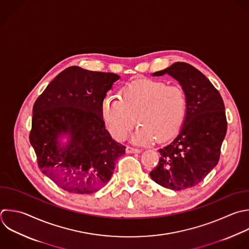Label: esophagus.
Wrapping results in <instances>:
<instances>
[{"instance_id": "obj_1", "label": "esophagus", "mask_w": 249, "mask_h": 249, "mask_svg": "<svg viewBox=\"0 0 249 249\" xmlns=\"http://www.w3.org/2000/svg\"><path fill=\"white\" fill-rule=\"evenodd\" d=\"M125 151H126V153H128V154H132V153H140V150H139V149L134 148V147H131V146H126Z\"/></svg>"}]
</instances>
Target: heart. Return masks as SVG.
<instances>
[{
    "mask_svg": "<svg viewBox=\"0 0 249 249\" xmlns=\"http://www.w3.org/2000/svg\"><path fill=\"white\" fill-rule=\"evenodd\" d=\"M187 112V96L179 86L155 80H138L122 89V98L107 95L102 117L112 136L123 140L136 123L140 125L132 141L147 144L155 139L166 142L180 130Z\"/></svg>",
    "mask_w": 249,
    "mask_h": 249,
    "instance_id": "b5f03b06",
    "label": "heart"
}]
</instances>
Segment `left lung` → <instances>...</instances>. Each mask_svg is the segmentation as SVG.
<instances>
[{
    "label": "left lung",
    "instance_id": "8db88e82",
    "mask_svg": "<svg viewBox=\"0 0 249 249\" xmlns=\"http://www.w3.org/2000/svg\"><path fill=\"white\" fill-rule=\"evenodd\" d=\"M164 74L177 80L184 89L187 112L177 137L159 150V164L150 176L164 188L181 191L197 185L218 163L227 119L219 91L194 66L175 62L153 76Z\"/></svg>",
    "mask_w": 249,
    "mask_h": 249
}]
</instances>
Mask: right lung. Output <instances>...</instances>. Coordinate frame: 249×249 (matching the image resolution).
Wrapping results in <instances>:
<instances>
[{
  "mask_svg": "<svg viewBox=\"0 0 249 249\" xmlns=\"http://www.w3.org/2000/svg\"><path fill=\"white\" fill-rule=\"evenodd\" d=\"M114 73L71 66L59 73L37 98L29 140L41 171L61 189L91 194L113 175L125 146L115 141L102 117V102ZM66 134V145L58 140Z\"/></svg>",
  "mask_w": 249,
  "mask_h": 249,
  "instance_id": "add662e5",
  "label": "right lung"
}]
</instances>
